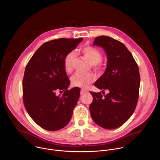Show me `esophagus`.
<instances>
[{"label":"esophagus","instance_id":"obj_1","mask_svg":"<svg viewBox=\"0 0 160 160\" xmlns=\"http://www.w3.org/2000/svg\"><path fill=\"white\" fill-rule=\"evenodd\" d=\"M88 92V90H85V89H82L81 91H80V94L81 95H83L85 93H87Z\"/></svg>","mask_w":160,"mask_h":160}]
</instances>
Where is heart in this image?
I'll use <instances>...</instances> for the list:
<instances>
[{"label":"heart","mask_w":160,"mask_h":160,"mask_svg":"<svg viewBox=\"0 0 160 160\" xmlns=\"http://www.w3.org/2000/svg\"><path fill=\"white\" fill-rule=\"evenodd\" d=\"M84 57L88 61V62L93 65H96L101 62L102 60V55L101 52L96 48L85 45L81 48L79 50ZM75 57V54L73 52L68 53L64 59V70L67 73H71L72 71V62ZM95 76L90 73H77L72 78V84L78 87L86 88L90 84L95 81Z\"/></svg>","instance_id":"obj_1"}]
</instances>
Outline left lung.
Segmentation results:
<instances>
[{
	"label": "left lung",
	"mask_w": 160,
	"mask_h": 160,
	"mask_svg": "<svg viewBox=\"0 0 160 160\" xmlns=\"http://www.w3.org/2000/svg\"><path fill=\"white\" fill-rule=\"evenodd\" d=\"M93 45L102 48L107 55L104 73L94 86L108 94L90 92L93 101L89 106L93 121L101 127L115 129L133 114L139 98L140 74L138 64L125 45L108 36L96 37Z\"/></svg>",
	"instance_id": "obj_1"
}]
</instances>
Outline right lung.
Returning <instances> with one entry per match:
<instances>
[{
  "label": "right lung",
  "mask_w": 160,
  "mask_h": 160,
  "mask_svg": "<svg viewBox=\"0 0 160 160\" xmlns=\"http://www.w3.org/2000/svg\"><path fill=\"white\" fill-rule=\"evenodd\" d=\"M83 38H59L44 43L26 66L22 81L23 102L30 117L42 128L57 131L70 122L80 90H68L70 82L64 67L65 56ZM64 94L56 96L55 92Z\"/></svg>",
  "instance_id": "right-lung-1"
}]
</instances>
